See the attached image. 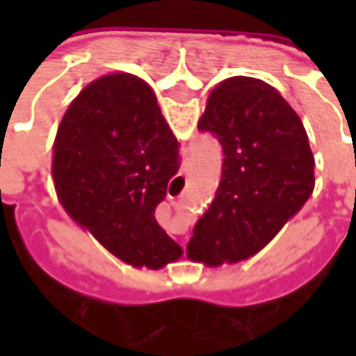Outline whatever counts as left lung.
<instances>
[{"label":"left lung","mask_w":356,"mask_h":356,"mask_svg":"<svg viewBox=\"0 0 356 356\" xmlns=\"http://www.w3.org/2000/svg\"><path fill=\"white\" fill-rule=\"evenodd\" d=\"M198 129L219 140L223 168L186 255L211 267L248 259L313 193L314 158L305 127L275 88L234 76L209 93Z\"/></svg>","instance_id":"1"}]
</instances>
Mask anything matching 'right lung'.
Returning <instances> with one entry per match:
<instances>
[{
  "mask_svg": "<svg viewBox=\"0 0 356 356\" xmlns=\"http://www.w3.org/2000/svg\"><path fill=\"white\" fill-rule=\"evenodd\" d=\"M179 165V143L154 91L137 76L108 74L66 110L51 171L66 211L110 254L162 268L183 254L154 217Z\"/></svg>",
  "mask_w": 356,
  "mask_h": 356,
  "instance_id": "add662e5",
  "label": "right lung"
}]
</instances>
